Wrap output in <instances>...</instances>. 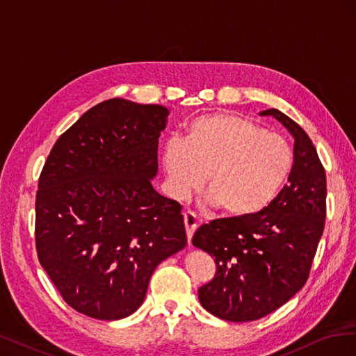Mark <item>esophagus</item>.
Instances as JSON below:
<instances>
[{
  "mask_svg": "<svg viewBox=\"0 0 356 356\" xmlns=\"http://www.w3.org/2000/svg\"><path fill=\"white\" fill-rule=\"evenodd\" d=\"M184 224H186V232H187V238L188 241L191 239L193 233L196 232L197 225H199V221H197V217L195 213H193L191 211H187L184 212Z\"/></svg>",
  "mask_w": 356,
  "mask_h": 356,
  "instance_id": "obj_1",
  "label": "esophagus"
}]
</instances>
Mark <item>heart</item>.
Segmentation results:
<instances>
[{"mask_svg": "<svg viewBox=\"0 0 356 356\" xmlns=\"http://www.w3.org/2000/svg\"><path fill=\"white\" fill-rule=\"evenodd\" d=\"M161 161L178 199L202 187L227 218H248L270 207L294 165L293 148L281 135L232 114L193 118L184 141L172 138Z\"/></svg>", "mask_w": 356, "mask_h": 356, "instance_id": "heart-1", "label": "heart"}]
</instances>
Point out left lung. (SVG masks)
Returning <instances> with one entry per match:
<instances>
[{
  "label": "left lung",
  "mask_w": 356,
  "mask_h": 356,
  "mask_svg": "<svg viewBox=\"0 0 356 356\" xmlns=\"http://www.w3.org/2000/svg\"><path fill=\"white\" fill-rule=\"evenodd\" d=\"M294 136V165L288 184L270 207L248 218L203 224L193 245L217 266L199 288L202 306L230 322L260 319L305 286L327 217V178L305 129L282 111L266 110Z\"/></svg>",
  "instance_id": "8db88e82"
}]
</instances>
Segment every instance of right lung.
Listing matches in <instances>:
<instances>
[{"label":"right lung","instance_id":"1","mask_svg":"<svg viewBox=\"0 0 356 356\" xmlns=\"http://www.w3.org/2000/svg\"><path fill=\"white\" fill-rule=\"evenodd\" d=\"M166 115L163 105L104 101L58 138L42 166L37 255L83 315H132L156 267L187 245L181 204L152 186Z\"/></svg>","mask_w":356,"mask_h":356}]
</instances>
